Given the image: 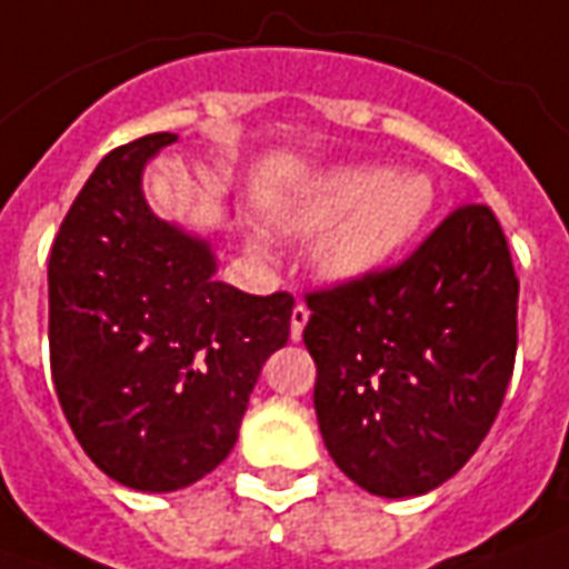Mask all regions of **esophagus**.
Segmentation results:
<instances>
[{"mask_svg":"<svg viewBox=\"0 0 569 569\" xmlns=\"http://www.w3.org/2000/svg\"><path fill=\"white\" fill-rule=\"evenodd\" d=\"M308 317H311V311L298 301L296 308H292V320H289V336H292V341L301 339V332H305V323H308Z\"/></svg>","mask_w":569,"mask_h":569,"instance_id":"34e87169","label":"esophagus"}]
</instances>
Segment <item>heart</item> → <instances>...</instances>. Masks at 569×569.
<instances>
[{"mask_svg":"<svg viewBox=\"0 0 569 569\" xmlns=\"http://www.w3.org/2000/svg\"><path fill=\"white\" fill-rule=\"evenodd\" d=\"M435 206V184L419 172L339 169L305 190L286 212L301 233L330 230L313 249L329 277H360L395 256Z\"/></svg>","mask_w":569,"mask_h":569,"instance_id":"obj_1","label":"heart"}]
</instances>
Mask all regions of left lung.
<instances>
[{"label": "left lung", "instance_id": "1", "mask_svg": "<svg viewBox=\"0 0 569 569\" xmlns=\"http://www.w3.org/2000/svg\"><path fill=\"white\" fill-rule=\"evenodd\" d=\"M305 301L336 465L388 499L450 480L496 422L518 353V273L490 206H459L403 261Z\"/></svg>", "mask_w": 569, "mask_h": 569}]
</instances>
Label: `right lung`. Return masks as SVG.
I'll return each instance as SVG.
<instances>
[{
	"label": "right lung",
	"instance_id": "obj_1",
	"mask_svg": "<svg viewBox=\"0 0 569 569\" xmlns=\"http://www.w3.org/2000/svg\"><path fill=\"white\" fill-rule=\"evenodd\" d=\"M178 134L110 150L63 216L49 256V357L79 447L107 478L188 487L228 459L296 298L218 283L206 240L141 193L144 162Z\"/></svg>",
	"mask_w": 569,
	"mask_h": 569
}]
</instances>
